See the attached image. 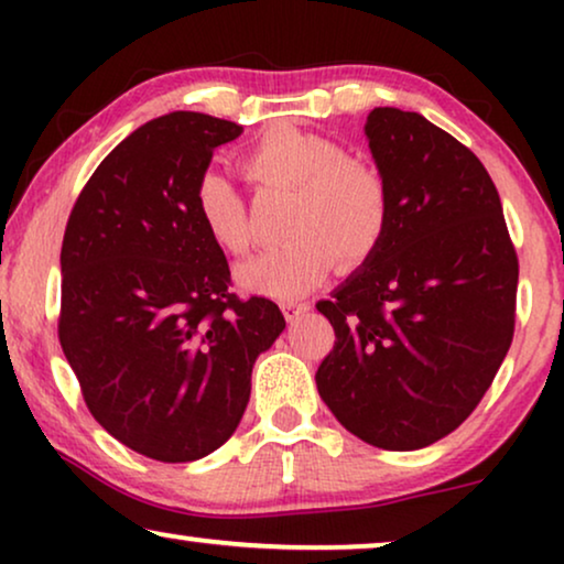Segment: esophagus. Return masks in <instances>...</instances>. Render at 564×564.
Returning a JSON list of instances; mask_svg holds the SVG:
<instances>
[{
    "instance_id": "esophagus-1",
    "label": "esophagus",
    "mask_w": 564,
    "mask_h": 564,
    "mask_svg": "<svg viewBox=\"0 0 564 564\" xmlns=\"http://www.w3.org/2000/svg\"><path fill=\"white\" fill-rule=\"evenodd\" d=\"M307 311H311V303H297V300H290V303L282 305L284 318H288L290 323L297 321V318H303Z\"/></svg>"
}]
</instances>
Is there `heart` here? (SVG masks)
Listing matches in <instances>:
<instances>
[{
	"label": "heart",
	"mask_w": 564,
	"mask_h": 564,
	"mask_svg": "<svg viewBox=\"0 0 564 564\" xmlns=\"http://www.w3.org/2000/svg\"><path fill=\"white\" fill-rule=\"evenodd\" d=\"M246 180L261 189H292L284 218L288 241L238 269L249 290L295 300L330 272L357 269L375 257L390 234L392 189L372 161L349 156L334 138L274 126L241 153ZM195 215L220 251H249V207L226 174L205 169L195 182Z\"/></svg>",
	"instance_id": "1"
}]
</instances>
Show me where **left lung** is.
Segmentation results:
<instances>
[{
    "instance_id": "8db88e82",
    "label": "left lung",
    "mask_w": 564,
    "mask_h": 564,
    "mask_svg": "<svg viewBox=\"0 0 564 564\" xmlns=\"http://www.w3.org/2000/svg\"><path fill=\"white\" fill-rule=\"evenodd\" d=\"M365 133L392 189L390 234L318 311L336 330L321 398L380 449H421L475 411L516 328L519 257L488 169L457 138L395 107Z\"/></svg>"
}]
</instances>
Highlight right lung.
Listing matches in <instances>:
<instances>
[{
    "label": "right lung",
    "mask_w": 564,
    "mask_h": 564,
    "mask_svg": "<svg viewBox=\"0 0 564 564\" xmlns=\"http://www.w3.org/2000/svg\"><path fill=\"white\" fill-rule=\"evenodd\" d=\"M241 126L169 112L107 153L61 246L58 341L89 413L156 462H192L234 434L251 369L282 334L267 297L230 292L195 215V182Z\"/></svg>",
    "instance_id": "add662e5"
}]
</instances>
